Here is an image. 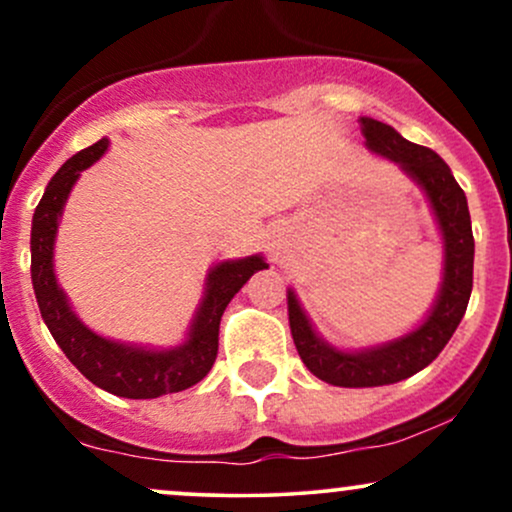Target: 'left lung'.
<instances>
[{
  "label": "left lung",
  "instance_id": "obj_1",
  "mask_svg": "<svg viewBox=\"0 0 512 512\" xmlns=\"http://www.w3.org/2000/svg\"><path fill=\"white\" fill-rule=\"evenodd\" d=\"M361 132L375 154L399 163L426 190L445 240V276L436 308L419 330L361 354H344L317 339L289 291V322L298 356L315 378L337 387L390 385L424 370L460 325L474 281V236L467 197L452 178L448 163L436 151L407 142L390 125L370 117H361Z\"/></svg>",
  "mask_w": 512,
  "mask_h": 512
}]
</instances>
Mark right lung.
Instances as JSON below:
<instances>
[{"instance_id":"obj_1","label":"right lung","mask_w":512,"mask_h":512,"mask_svg":"<svg viewBox=\"0 0 512 512\" xmlns=\"http://www.w3.org/2000/svg\"><path fill=\"white\" fill-rule=\"evenodd\" d=\"M108 139H101L88 149L69 158L48 182L43 199L35 207L31 231V279L40 315L64 356L74 363L93 385L127 399H154L168 392H180L197 385L209 373L219 351L221 315L231 298L243 289L252 274L267 267L262 257H248L238 262H221L211 269L207 296L195 317L190 339L173 351H146L134 346L115 344L93 334L76 320L67 298L57 289L52 272V245L57 223L69 190L84 168L103 156Z\"/></svg>"}]
</instances>
